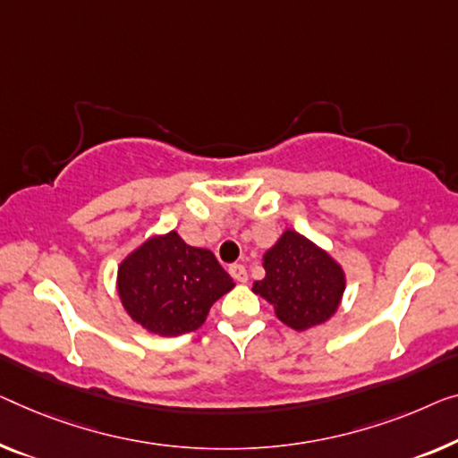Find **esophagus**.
<instances>
[{
	"label": "esophagus",
	"instance_id": "1",
	"mask_svg": "<svg viewBox=\"0 0 458 458\" xmlns=\"http://www.w3.org/2000/svg\"><path fill=\"white\" fill-rule=\"evenodd\" d=\"M228 271H230V276L234 277L236 282H241V284H244V282H247V279H249V276H247V269H244V265H241V263L230 265Z\"/></svg>",
	"mask_w": 458,
	"mask_h": 458
}]
</instances>
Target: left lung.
<instances>
[{
  "label": "left lung",
  "instance_id": "obj_1",
  "mask_svg": "<svg viewBox=\"0 0 458 458\" xmlns=\"http://www.w3.org/2000/svg\"><path fill=\"white\" fill-rule=\"evenodd\" d=\"M265 277L252 285L276 309L277 318L304 331L337 310L345 279L333 259L294 230H285L263 257Z\"/></svg>",
  "mask_w": 458,
  "mask_h": 458
}]
</instances>
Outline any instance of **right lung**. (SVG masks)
I'll return each mask as SVG.
<instances>
[{"instance_id":"add662e5","label":"right lung","mask_w":458,"mask_h":458,"mask_svg":"<svg viewBox=\"0 0 458 458\" xmlns=\"http://www.w3.org/2000/svg\"><path fill=\"white\" fill-rule=\"evenodd\" d=\"M119 296L135 323L158 335L199 329L211 304L234 288L214 252L176 232L154 236L119 267Z\"/></svg>"}]
</instances>
